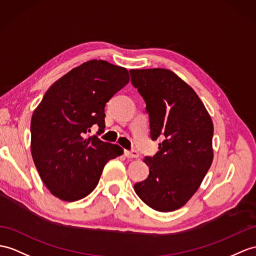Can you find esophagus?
I'll return each instance as SVG.
<instances>
[{
  "label": "esophagus",
  "mask_w": 256,
  "mask_h": 256,
  "mask_svg": "<svg viewBox=\"0 0 256 256\" xmlns=\"http://www.w3.org/2000/svg\"><path fill=\"white\" fill-rule=\"evenodd\" d=\"M124 155L128 158H139V153L134 151V150H132V151H124Z\"/></svg>",
  "instance_id": "obj_1"
}]
</instances>
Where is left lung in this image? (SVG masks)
<instances>
[{
	"instance_id": "8db88e82",
	"label": "left lung",
	"mask_w": 256,
	"mask_h": 256,
	"mask_svg": "<svg viewBox=\"0 0 256 256\" xmlns=\"http://www.w3.org/2000/svg\"><path fill=\"white\" fill-rule=\"evenodd\" d=\"M132 84L146 102L150 134L158 152L146 156V180L134 191L158 212L178 210L200 186L213 160V122L196 93L164 68L130 70Z\"/></svg>"
}]
</instances>
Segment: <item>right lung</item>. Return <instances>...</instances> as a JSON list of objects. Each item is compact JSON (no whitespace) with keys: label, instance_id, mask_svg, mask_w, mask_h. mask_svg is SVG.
Instances as JSON below:
<instances>
[{"label":"right lung","instance_id":"add662e5","mask_svg":"<svg viewBox=\"0 0 256 256\" xmlns=\"http://www.w3.org/2000/svg\"><path fill=\"white\" fill-rule=\"evenodd\" d=\"M126 68L89 60L46 92L31 118V154L43 184L63 201H77L98 184L105 164L122 154L104 142L105 105L128 84ZM93 126L99 127L90 136Z\"/></svg>","mask_w":256,"mask_h":256}]
</instances>
